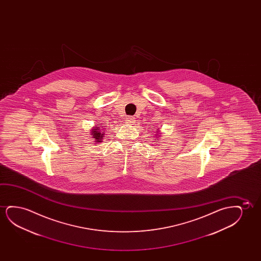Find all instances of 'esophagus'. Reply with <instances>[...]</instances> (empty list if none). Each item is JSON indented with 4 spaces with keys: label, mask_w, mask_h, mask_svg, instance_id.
Segmentation results:
<instances>
[{
    "label": "esophagus",
    "mask_w": 261,
    "mask_h": 261,
    "mask_svg": "<svg viewBox=\"0 0 261 261\" xmlns=\"http://www.w3.org/2000/svg\"><path fill=\"white\" fill-rule=\"evenodd\" d=\"M135 118L134 117H131V116H128V117H126V122L129 123V124H131V123H135Z\"/></svg>",
    "instance_id": "esophagus-1"
}]
</instances>
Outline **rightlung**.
<instances>
[{
	"label": "right lung",
	"instance_id": "1",
	"mask_svg": "<svg viewBox=\"0 0 261 261\" xmlns=\"http://www.w3.org/2000/svg\"><path fill=\"white\" fill-rule=\"evenodd\" d=\"M98 130H100V128L93 129L92 135H93V138H94V139L98 140L96 142H100V139H101V137L103 136V134H100V132H99Z\"/></svg>",
	"mask_w": 261,
	"mask_h": 261
}]
</instances>
